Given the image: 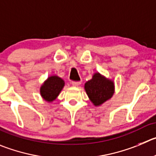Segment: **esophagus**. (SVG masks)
Listing matches in <instances>:
<instances>
[{
  "mask_svg": "<svg viewBox=\"0 0 156 156\" xmlns=\"http://www.w3.org/2000/svg\"><path fill=\"white\" fill-rule=\"evenodd\" d=\"M71 84H72V85H73V86L77 87V86H78V85H81V81H72V82H71Z\"/></svg>",
  "mask_w": 156,
  "mask_h": 156,
  "instance_id": "obj_1",
  "label": "esophagus"
}]
</instances>
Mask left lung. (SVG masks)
Wrapping results in <instances>:
<instances>
[{"label":"left lung","instance_id":"1","mask_svg":"<svg viewBox=\"0 0 156 156\" xmlns=\"http://www.w3.org/2000/svg\"><path fill=\"white\" fill-rule=\"evenodd\" d=\"M88 98L94 106H99L112 97L115 92L114 82L97 72L85 84Z\"/></svg>","mask_w":156,"mask_h":156}]
</instances>
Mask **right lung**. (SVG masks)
<instances>
[{"label": "right lung", "mask_w": 156, "mask_h": 156, "mask_svg": "<svg viewBox=\"0 0 156 156\" xmlns=\"http://www.w3.org/2000/svg\"><path fill=\"white\" fill-rule=\"evenodd\" d=\"M64 86L65 81L63 79L57 75L51 76L44 82L41 87V95L45 101H47L48 102H51L56 99Z\"/></svg>", "instance_id": "add662e5"}]
</instances>
